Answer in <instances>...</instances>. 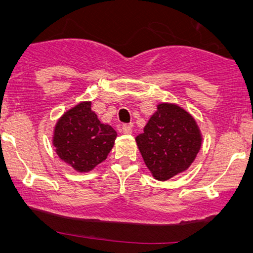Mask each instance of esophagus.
I'll return each instance as SVG.
<instances>
[{
	"mask_svg": "<svg viewBox=\"0 0 253 253\" xmlns=\"http://www.w3.org/2000/svg\"><path fill=\"white\" fill-rule=\"evenodd\" d=\"M122 131L124 133H131L132 132V126H130V124H123V126H122Z\"/></svg>",
	"mask_w": 253,
	"mask_h": 253,
	"instance_id": "1",
	"label": "esophagus"
}]
</instances>
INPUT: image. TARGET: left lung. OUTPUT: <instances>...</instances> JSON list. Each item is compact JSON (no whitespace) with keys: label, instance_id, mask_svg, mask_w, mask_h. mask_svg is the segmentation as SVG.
<instances>
[{"label":"left lung","instance_id":"obj_1","mask_svg":"<svg viewBox=\"0 0 253 253\" xmlns=\"http://www.w3.org/2000/svg\"><path fill=\"white\" fill-rule=\"evenodd\" d=\"M136 141L152 176L167 181L186 170L202 147L195 119L175 103H159Z\"/></svg>","mask_w":253,"mask_h":253}]
</instances>
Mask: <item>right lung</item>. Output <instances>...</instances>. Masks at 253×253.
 <instances>
[{
  "label": "right lung",
  "mask_w": 253,
  "mask_h": 253,
  "mask_svg": "<svg viewBox=\"0 0 253 253\" xmlns=\"http://www.w3.org/2000/svg\"><path fill=\"white\" fill-rule=\"evenodd\" d=\"M117 137L116 131L99 121L91 101H83L65 112L54 127L55 152L79 172L91 171L105 161Z\"/></svg>",
  "instance_id": "add662e5"
}]
</instances>
